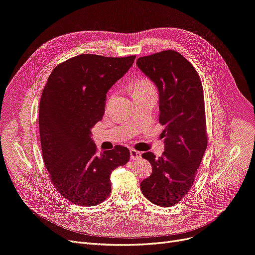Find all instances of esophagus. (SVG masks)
Returning a JSON list of instances; mask_svg holds the SVG:
<instances>
[{
	"label": "esophagus",
	"mask_w": 255,
	"mask_h": 255,
	"mask_svg": "<svg viewBox=\"0 0 255 255\" xmlns=\"http://www.w3.org/2000/svg\"><path fill=\"white\" fill-rule=\"evenodd\" d=\"M140 156H142V153H140L139 151H137V150H135V149H131L130 150V157H131V159H138V158H140Z\"/></svg>",
	"instance_id": "obj_1"
}]
</instances>
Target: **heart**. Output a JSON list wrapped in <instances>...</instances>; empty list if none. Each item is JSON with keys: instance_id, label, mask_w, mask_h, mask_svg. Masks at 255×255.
Instances as JSON below:
<instances>
[{"instance_id": "heart-1", "label": "heart", "mask_w": 255, "mask_h": 255, "mask_svg": "<svg viewBox=\"0 0 255 255\" xmlns=\"http://www.w3.org/2000/svg\"><path fill=\"white\" fill-rule=\"evenodd\" d=\"M135 90H154V85L150 82L147 79H140L136 82L135 86H134V91Z\"/></svg>"}]
</instances>
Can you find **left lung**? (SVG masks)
<instances>
[{"label": "left lung", "mask_w": 255, "mask_h": 255, "mask_svg": "<svg viewBox=\"0 0 255 255\" xmlns=\"http://www.w3.org/2000/svg\"><path fill=\"white\" fill-rule=\"evenodd\" d=\"M136 65L156 85L158 122L165 127L162 155H142L152 173L140 183V190L155 205L174 206L191 189L208 144L202 81L192 64L175 50L142 56Z\"/></svg>", "instance_id": "8db88e82"}]
</instances>
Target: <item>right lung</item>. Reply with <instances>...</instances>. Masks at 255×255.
I'll return each mask as SVG.
<instances>
[{"label":"right lung","instance_id":"1","mask_svg":"<svg viewBox=\"0 0 255 255\" xmlns=\"http://www.w3.org/2000/svg\"><path fill=\"white\" fill-rule=\"evenodd\" d=\"M134 59L80 54L59 64L47 80L39 112L43 159L51 183L70 203L105 201L112 170L129 161V149L121 145L99 154L90 130L103 119L107 91Z\"/></svg>","mask_w":255,"mask_h":255}]
</instances>
